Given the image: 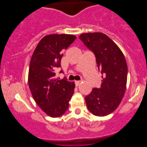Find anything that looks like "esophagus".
I'll use <instances>...</instances> for the list:
<instances>
[{"label":"esophagus","instance_id":"esophagus-1","mask_svg":"<svg viewBox=\"0 0 147 147\" xmlns=\"http://www.w3.org/2000/svg\"><path fill=\"white\" fill-rule=\"evenodd\" d=\"M75 84H76V86H78L80 85V84H81V82H80V81H75Z\"/></svg>","mask_w":147,"mask_h":147}]
</instances>
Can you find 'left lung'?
Masks as SVG:
<instances>
[{"label": "left lung", "instance_id": "8db88e82", "mask_svg": "<svg viewBox=\"0 0 147 147\" xmlns=\"http://www.w3.org/2000/svg\"><path fill=\"white\" fill-rule=\"evenodd\" d=\"M79 38L96 55L101 70L102 84L85 97L88 109L94 115L107 116L121 102L127 83L128 67L123 53L105 34L82 33Z\"/></svg>", "mask_w": 147, "mask_h": 147}]
</instances>
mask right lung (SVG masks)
Here are the masks:
<instances>
[{
    "mask_svg": "<svg viewBox=\"0 0 147 147\" xmlns=\"http://www.w3.org/2000/svg\"><path fill=\"white\" fill-rule=\"evenodd\" d=\"M76 39L74 35L51 34L37 44L30 61L28 84L36 104L52 118L59 117L69 107L75 83L58 80L55 69L61 66L63 52Z\"/></svg>",
    "mask_w": 147,
    "mask_h": 147,
    "instance_id": "right-lung-1",
    "label": "right lung"
}]
</instances>
